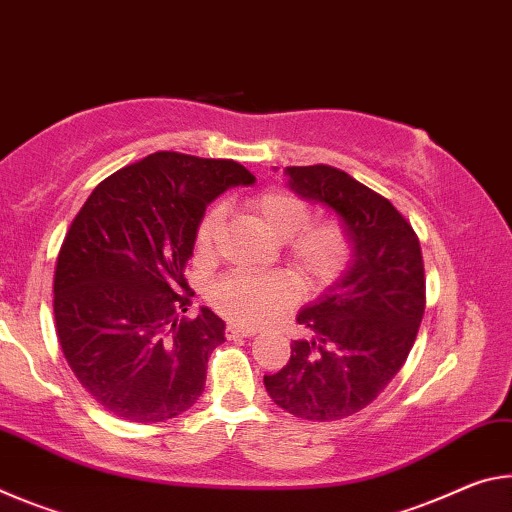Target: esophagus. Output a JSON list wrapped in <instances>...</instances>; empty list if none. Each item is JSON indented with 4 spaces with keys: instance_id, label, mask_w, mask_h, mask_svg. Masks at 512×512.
<instances>
[{
    "instance_id": "34e87169",
    "label": "esophagus",
    "mask_w": 512,
    "mask_h": 512,
    "mask_svg": "<svg viewBox=\"0 0 512 512\" xmlns=\"http://www.w3.org/2000/svg\"><path fill=\"white\" fill-rule=\"evenodd\" d=\"M251 335H256V329H247V326H238V324L226 326V338H229V340L251 338Z\"/></svg>"
}]
</instances>
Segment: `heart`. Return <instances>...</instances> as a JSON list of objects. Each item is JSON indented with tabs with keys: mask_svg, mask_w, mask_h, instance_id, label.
Returning <instances> with one entry per match:
<instances>
[{
	"mask_svg": "<svg viewBox=\"0 0 512 512\" xmlns=\"http://www.w3.org/2000/svg\"><path fill=\"white\" fill-rule=\"evenodd\" d=\"M258 224L276 240H288V254L308 288H329L347 270L351 240L345 226L335 220H311L304 199L286 188H265L249 199ZM222 206H213L197 226L195 247L201 258L213 256L222 229ZM299 299V283L288 272L249 274L233 272L213 283L208 301L215 311L233 322L258 326L272 320Z\"/></svg>",
	"mask_w": 512,
	"mask_h": 512,
	"instance_id": "obj_1",
	"label": "heart"
}]
</instances>
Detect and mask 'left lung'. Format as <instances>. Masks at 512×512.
Returning <instances> with one entry per match:
<instances>
[{
	"label": "left lung",
	"mask_w": 512,
	"mask_h": 512,
	"mask_svg": "<svg viewBox=\"0 0 512 512\" xmlns=\"http://www.w3.org/2000/svg\"><path fill=\"white\" fill-rule=\"evenodd\" d=\"M288 188L340 217L351 240L347 270L299 311L311 338L292 342L288 365L265 376L290 415L333 422L370 406L406 363L424 315V263L413 226L388 199L329 165L286 167Z\"/></svg>",
	"instance_id": "8db88e82"
}]
</instances>
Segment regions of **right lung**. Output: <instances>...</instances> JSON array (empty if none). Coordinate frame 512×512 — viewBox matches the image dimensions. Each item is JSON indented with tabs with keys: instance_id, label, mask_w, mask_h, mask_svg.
<instances>
[{
	"instance_id": "obj_1",
	"label": "right lung",
	"mask_w": 512,
	"mask_h": 512,
	"mask_svg": "<svg viewBox=\"0 0 512 512\" xmlns=\"http://www.w3.org/2000/svg\"><path fill=\"white\" fill-rule=\"evenodd\" d=\"M236 161L156 152L92 190L63 240L54 274V320L79 383L122 420L156 424L204 392L224 320L188 311L183 272L206 206L251 186Z\"/></svg>"
}]
</instances>
